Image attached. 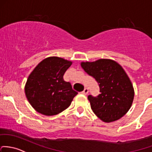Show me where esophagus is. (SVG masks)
Wrapping results in <instances>:
<instances>
[{"mask_svg":"<svg viewBox=\"0 0 152 152\" xmlns=\"http://www.w3.org/2000/svg\"><path fill=\"white\" fill-rule=\"evenodd\" d=\"M88 92H89L88 88H84V90H83L82 92H81V93H82L83 95H87V94L88 93Z\"/></svg>","mask_w":152,"mask_h":152,"instance_id":"esophagus-1","label":"esophagus"}]
</instances>
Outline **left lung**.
Masks as SVG:
<instances>
[{
	"label": "left lung",
	"instance_id": "8db88e82",
	"mask_svg": "<svg viewBox=\"0 0 152 152\" xmlns=\"http://www.w3.org/2000/svg\"><path fill=\"white\" fill-rule=\"evenodd\" d=\"M81 65L99 84L100 94L87 97L92 111L105 122L122 118L130 108L134 98L132 84L122 66L108 59L81 63Z\"/></svg>",
	"mask_w": 152,
	"mask_h": 152
}]
</instances>
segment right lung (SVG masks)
I'll use <instances>...</instances> for the list:
<instances>
[{"instance_id":"1","label":"right lung","mask_w":152,"mask_h":152,"mask_svg":"<svg viewBox=\"0 0 152 152\" xmlns=\"http://www.w3.org/2000/svg\"><path fill=\"white\" fill-rule=\"evenodd\" d=\"M72 62L57 57H50L41 62L30 73L25 87L30 105L40 114L53 116L71 105L78 94L63 75Z\"/></svg>"}]
</instances>
